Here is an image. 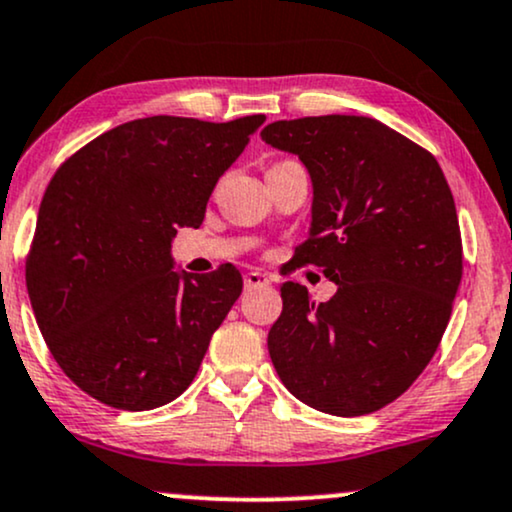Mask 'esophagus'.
<instances>
[{
	"label": "esophagus",
	"mask_w": 512,
	"mask_h": 512,
	"mask_svg": "<svg viewBox=\"0 0 512 512\" xmlns=\"http://www.w3.org/2000/svg\"><path fill=\"white\" fill-rule=\"evenodd\" d=\"M243 283L245 288H262V286H269V276L262 274V272H248L243 276Z\"/></svg>",
	"instance_id": "esophagus-1"
}]
</instances>
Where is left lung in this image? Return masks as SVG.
<instances>
[{"instance_id":"obj_1","label":"left lung","mask_w":512,"mask_h":512,"mask_svg":"<svg viewBox=\"0 0 512 512\" xmlns=\"http://www.w3.org/2000/svg\"><path fill=\"white\" fill-rule=\"evenodd\" d=\"M312 178L310 236L295 267H319L338 291L315 305L281 286L269 355L310 408L357 417L405 393L429 365L463 279L458 212L432 152L369 116H305L260 133Z\"/></svg>"}]
</instances>
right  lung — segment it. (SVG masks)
<instances>
[{"mask_svg": "<svg viewBox=\"0 0 512 512\" xmlns=\"http://www.w3.org/2000/svg\"><path fill=\"white\" fill-rule=\"evenodd\" d=\"M262 123V114L135 119L80 147L52 176L26 283L49 353L88 396L152 410L195 379L243 276L233 264L178 274L171 240L202 224L219 176Z\"/></svg>", "mask_w": 512, "mask_h": 512, "instance_id": "obj_1", "label": "right lung"}]
</instances>
